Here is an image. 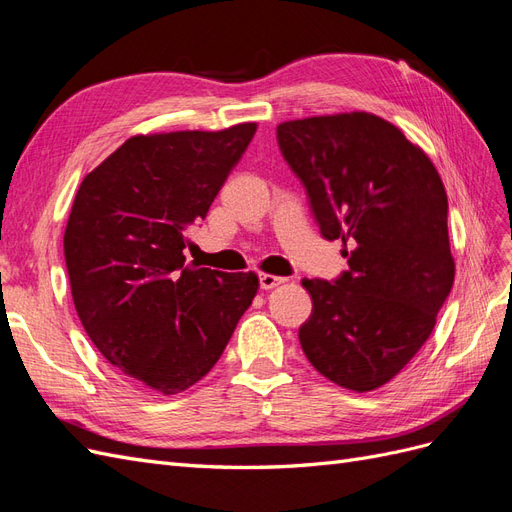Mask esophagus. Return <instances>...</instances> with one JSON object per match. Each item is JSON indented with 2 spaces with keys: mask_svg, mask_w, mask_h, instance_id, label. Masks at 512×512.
Returning a JSON list of instances; mask_svg holds the SVG:
<instances>
[{
  "mask_svg": "<svg viewBox=\"0 0 512 512\" xmlns=\"http://www.w3.org/2000/svg\"><path fill=\"white\" fill-rule=\"evenodd\" d=\"M286 282V277H280V275H271V273H262L260 275V288L262 290H271L275 286H280Z\"/></svg>",
  "mask_w": 512,
  "mask_h": 512,
  "instance_id": "34e87169",
  "label": "esophagus"
}]
</instances>
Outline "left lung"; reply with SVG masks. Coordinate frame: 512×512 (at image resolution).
Wrapping results in <instances>:
<instances>
[{
    "instance_id": "8db88e82",
    "label": "left lung",
    "mask_w": 512,
    "mask_h": 512,
    "mask_svg": "<svg viewBox=\"0 0 512 512\" xmlns=\"http://www.w3.org/2000/svg\"><path fill=\"white\" fill-rule=\"evenodd\" d=\"M277 145L320 235L352 247L333 282L303 280L301 348L324 378L374 391L421 350L453 288L444 183L421 147L369 113L284 121Z\"/></svg>"
}]
</instances>
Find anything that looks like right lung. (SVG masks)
Here are the masks:
<instances>
[{
  "label": "right lung",
  "instance_id": "right-lung-1",
  "mask_svg": "<svg viewBox=\"0 0 512 512\" xmlns=\"http://www.w3.org/2000/svg\"><path fill=\"white\" fill-rule=\"evenodd\" d=\"M256 123L128 138L83 179L64 235L76 314L94 346L141 389L177 395L218 363L258 277L185 265Z\"/></svg>",
  "mask_w": 512,
  "mask_h": 512
}]
</instances>
